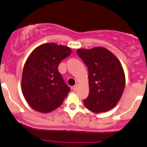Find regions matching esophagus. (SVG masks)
Listing matches in <instances>:
<instances>
[{"label": "esophagus", "instance_id": "34e87169", "mask_svg": "<svg viewBox=\"0 0 147 147\" xmlns=\"http://www.w3.org/2000/svg\"><path fill=\"white\" fill-rule=\"evenodd\" d=\"M78 84H75V86H73V87H72V90H73L74 91H76V90H78Z\"/></svg>", "mask_w": 147, "mask_h": 147}]
</instances>
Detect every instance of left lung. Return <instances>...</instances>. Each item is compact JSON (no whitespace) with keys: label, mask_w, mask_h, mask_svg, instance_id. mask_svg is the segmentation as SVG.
I'll list each match as a JSON object with an SVG mask.
<instances>
[{"label":"left lung","mask_w":147,"mask_h":147,"mask_svg":"<svg viewBox=\"0 0 147 147\" xmlns=\"http://www.w3.org/2000/svg\"><path fill=\"white\" fill-rule=\"evenodd\" d=\"M78 56L87 65L90 92L84 105L95 113L116 106L125 87V76L118 59L106 48L78 49Z\"/></svg>","instance_id":"left-lung-1"}]
</instances>
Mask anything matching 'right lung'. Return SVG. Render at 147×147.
I'll use <instances>...</instances> for the list:
<instances>
[{
	"mask_svg": "<svg viewBox=\"0 0 147 147\" xmlns=\"http://www.w3.org/2000/svg\"><path fill=\"white\" fill-rule=\"evenodd\" d=\"M70 48L55 43L40 45L25 63L22 92L35 110L52 112L60 106L70 91L58 71L60 62L71 54Z\"/></svg>",
	"mask_w": 147,
	"mask_h": 147,
	"instance_id": "right-lung-1",
	"label": "right lung"
}]
</instances>
